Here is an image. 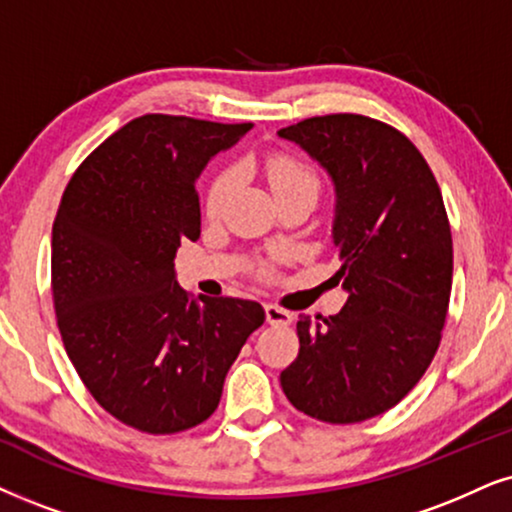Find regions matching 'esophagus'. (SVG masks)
<instances>
[{"mask_svg":"<svg viewBox=\"0 0 512 512\" xmlns=\"http://www.w3.org/2000/svg\"><path fill=\"white\" fill-rule=\"evenodd\" d=\"M264 316H267V323H271V326H288V323H293V314L276 307V304H264Z\"/></svg>","mask_w":512,"mask_h":512,"instance_id":"34e87169","label":"esophagus"}]
</instances>
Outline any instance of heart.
<instances>
[{
  "label": "heart",
  "instance_id": "obj_1",
  "mask_svg": "<svg viewBox=\"0 0 512 512\" xmlns=\"http://www.w3.org/2000/svg\"><path fill=\"white\" fill-rule=\"evenodd\" d=\"M264 172H267L269 186L274 189L276 198L297 189L319 191V177H316V172L307 163L293 158V155H286V153L269 155L267 163H264ZM234 186H236V172L226 170L222 174H217L215 181L210 184L208 193H205V212H208L210 217H217L219 212H222L226 200L231 196V191H234Z\"/></svg>",
  "mask_w": 512,
  "mask_h": 512
}]
</instances>
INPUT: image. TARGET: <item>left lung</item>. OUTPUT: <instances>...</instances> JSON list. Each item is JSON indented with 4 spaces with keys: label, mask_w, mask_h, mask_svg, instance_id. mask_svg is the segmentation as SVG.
I'll return each instance as SVG.
<instances>
[{
    "label": "left lung",
    "mask_w": 512,
    "mask_h": 512,
    "mask_svg": "<svg viewBox=\"0 0 512 512\" xmlns=\"http://www.w3.org/2000/svg\"><path fill=\"white\" fill-rule=\"evenodd\" d=\"M335 184L340 314L300 316L297 359L281 387L297 411L349 425L409 394L442 340L454 245L430 165L399 129L357 113L283 127Z\"/></svg>",
    "instance_id": "left-lung-1"
}]
</instances>
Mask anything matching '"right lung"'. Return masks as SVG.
Returning a JSON list of instances; mask_svg holds the SVG:
<instances>
[{
	"label": "right lung",
	"instance_id": "right-lung-1",
	"mask_svg": "<svg viewBox=\"0 0 512 512\" xmlns=\"http://www.w3.org/2000/svg\"><path fill=\"white\" fill-rule=\"evenodd\" d=\"M252 122L148 113L77 167L51 229L58 331L84 387L129 428L172 435L215 413L260 302L198 300L174 257L200 238L196 179Z\"/></svg>",
	"mask_w": 512,
	"mask_h": 512
}]
</instances>
